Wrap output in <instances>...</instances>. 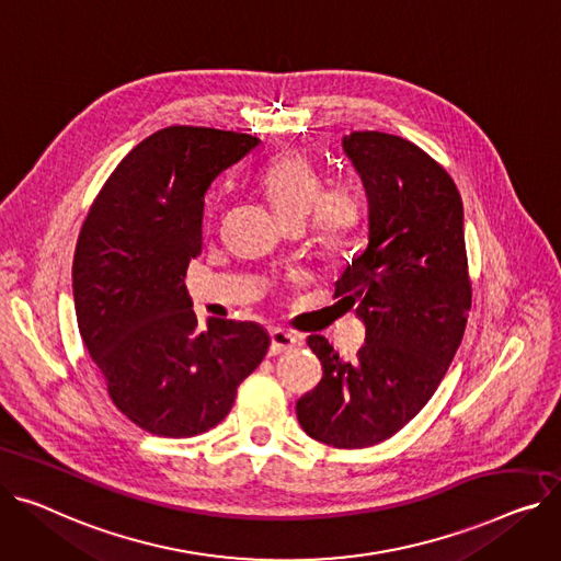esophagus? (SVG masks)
Listing matches in <instances>:
<instances>
[{
  "mask_svg": "<svg viewBox=\"0 0 561 561\" xmlns=\"http://www.w3.org/2000/svg\"><path fill=\"white\" fill-rule=\"evenodd\" d=\"M297 345V339L293 333L284 331V329H271V356H277V354H284L288 350H293Z\"/></svg>",
  "mask_w": 561,
  "mask_h": 561,
  "instance_id": "1",
  "label": "esophagus"
}]
</instances>
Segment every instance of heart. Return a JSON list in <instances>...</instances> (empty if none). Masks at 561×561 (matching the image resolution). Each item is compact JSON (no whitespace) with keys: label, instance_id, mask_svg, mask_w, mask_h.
Listing matches in <instances>:
<instances>
[{"label":"heart","instance_id":"heart-1","mask_svg":"<svg viewBox=\"0 0 561 561\" xmlns=\"http://www.w3.org/2000/svg\"><path fill=\"white\" fill-rule=\"evenodd\" d=\"M261 192L286 228H305L311 220L327 252H339L360 226L358 194L343 182L327 186L324 175L302 153L279 156L261 175Z\"/></svg>","mask_w":561,"mask_h":561}]
</instances>
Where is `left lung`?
<instances>
[{
  "label": "left lung",
  "mask_w": 561,
  "mask_h": 561,
  "mask_svg": "<svg viewBox=\"0 0 561 561\" xmlns=\"http://www.w3.org/2000/svg\"><path fill=\"white\" fill-rule=\"evenodd\" d=\"M369 203V241L335 282L365 322L343 360L309 335L320 383L297 401L307 435L335 449L375 446L413 420L460 347L471 309L462 198L454 178L413 141L379 130L343 139Z\"/></svg>",
  "instance_id": "1"
}]
</instances>
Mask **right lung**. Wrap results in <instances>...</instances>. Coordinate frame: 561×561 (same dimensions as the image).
<instances>
[{
    "instance_id": "right-lung-1",
    "label": "right lung",
    "mask_w": 561,
    "mask_h": 561,
    "mask_svg": "<svg viewBox=\"0 0 561 561\" xmlns=\"http://www.w3.org/2000/svg\"><path fill=\"white\" fill-rule=\"evenodd\" d=\"M256 148L245 133L162 128L110 173L81 228L71 266L81 339L112 403L146 433L214 428L268 352L254 322L214 318L198 331L184 286L207 190Z\"/></svg>"
}]
</instances>
